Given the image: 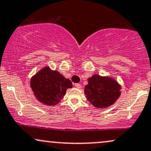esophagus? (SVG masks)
Wrapping results in <instances>:
<instances>
[{
	"label": "esophagus",
	"instance_id": "1",
	"mask_svg": "<svg viewBox=\"0 0 151 151\" xmlns=\"http://www.w3.org/2000/svg\"><path fill=\"white\" fill-rule=\"evenodd\" d=\"M74 86H75L76 88H80L81 87V84H79V83H75V84H74Z\"/></svg>",
	"mask_w": 151,
	"mask_h": 151
}]
</instances>
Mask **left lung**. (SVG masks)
I'll return each instance as SVG.
<instances>
[{"mask_svg":"<svg viewBox=\"0 0 151 151\" xmlns=\"http://www.w3.org/2000/svg\"><path fill=\"white\" fill-rule=\"evenodd\" d=\"M122 86L110 76L93 74L84 87L87 101L96 108H106L115 103L121 95Z\"/></svg>","mask_w":151,"mask_h":151,"instance_id":"left-lung-1","label":"left lung"}]
</instances>
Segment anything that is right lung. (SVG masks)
Returning <instances> with one entry per match:
<instances>
[{
    "mask_svg": "<svg viewBox=\"0 0 151 151\" xmlns=\"http://www.w3.org/2000/svg\"><path fill=\"white\" fill-rule=\"evenodd\" d=\"M30 87L37 101L50 106L60 102L67 89L72 88V83L58 71L46 65L32 76Z\"/></svg>",
    "mask_w": 151,
    "mask_h": 151,
    "instance_id": "add662e5",
    "label": "right lung"
}]
</instances>
